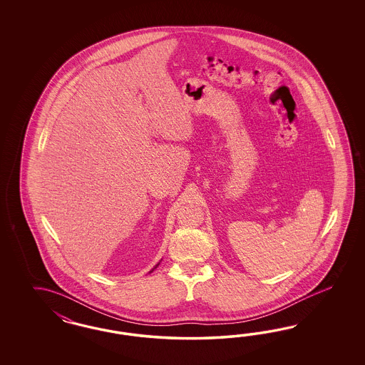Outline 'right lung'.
Instances as JSON below:
<instances>
[{"label": "right lung", "mask_w": 365, "mask_h": 365, "mask_svg": "<svg viewBox=\"0 0 365 365\" xmlns=\"http://www.w3.org/2000/svg\"><path fill=\"white\" fill-rule=\"evenodd\" d=\"M158 266H159V264H158V265L155 266V267H158ZM154 267V269H155ZM154 269H153V270H154ZM153 270H151V272H153ZM151 272H150V273H151Z\"/></svg>", "instance_id": "1"}]
</instances>
